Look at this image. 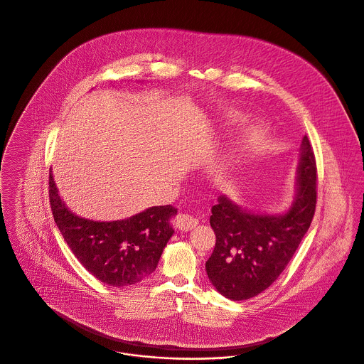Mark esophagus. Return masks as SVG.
Returning <instances> with one entry per match:
<instances>
[{
    "label": "esophagus",
    "instance_id": "obj_1",
    "mask_svg": "<svg viewBox=\"0 0 364 364\" xmlns=\"http://www.w3.org/2000/svg\"><path fill=\"white\" fill-rule=\"evenodd\" d=\"M198 223H199L198 219L194 218V216H191V215H188V213H180L177 216V219H176V225L181 231H190V230L196 228Z\"/></svg>",
    "mask_w": 364,
    "mask_h": 364
}]
</instances>
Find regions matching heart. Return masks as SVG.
<instances>
[{
	"label": "heart",
	"mask_w": 364,
	"mask_h": 364,
	"mask_svg": "<svg viewBox=\"0 0 364 364\" xmlns=\"http://www.w3.org/2000/svg\"><path fill=\"white\" fill-rule=\"evenodd\" d=\"M245 116L238 111H228V112L224 113L222 116V124L227 129H231V127H235L238 126L241 122H244ZM263 124L262 123H255L248 126L244 133L241 134L240 140H238V145L232 149V152H230L228 155H225L223 159L216 165V174L219 177H225L228 176L235 166L237 164L240 162V158H242L245 154H248L250 151H252L256 144L259 141L262 140V136H263Z\"/></svg>",
	"instance_id": "obj_1"
}]
</instances>
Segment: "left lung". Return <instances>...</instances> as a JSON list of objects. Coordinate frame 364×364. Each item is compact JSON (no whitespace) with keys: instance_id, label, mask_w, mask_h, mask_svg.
<instances>
[{"instance_id":"left-lung-1","label":"left lung","mask_w":364,"mask_h":364,"mask_svg":"<svg viewBox=\"0 0 364 364\" xmlns=\"http://www.w3.org/2000/svg\"><path fill=\"white\" fill-rule=\"evenodd\" d=\"M316 159L305 136L291 205L280 213L252 212L220 196L212 206L216 245L206 262L212 285L231 301L259 295L279 279L310 227L316 209Z\"/></svg>"}]
</instances>
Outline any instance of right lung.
<instances>
[{"instance_id":"add662e5","label":"right lung","mask_w":364,"mask_h":364,"mask_svg":"<svg viewBox=\"0 0 364 364\" xmlns=\"http://www.w3.org/2000/svg\"><path fill=\"white\" fill-rule=\"evenodd\" d=\"M50 202L56 225L66 244L97 280L109 287L137 284L158 266L162 252L174 234L171 205L152 206L113 222H95L73 213L59 196L50 173Z\"/></svg>"}]
</instances>
